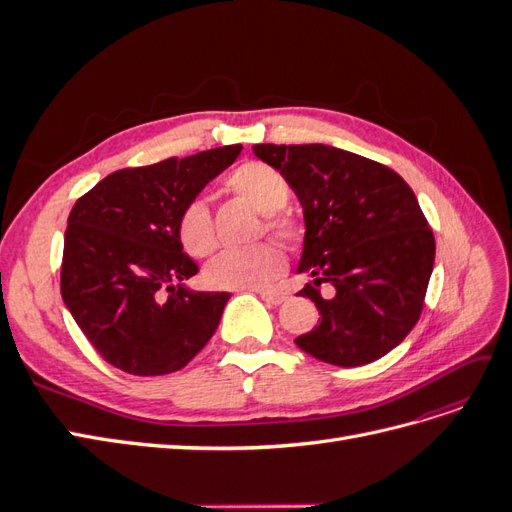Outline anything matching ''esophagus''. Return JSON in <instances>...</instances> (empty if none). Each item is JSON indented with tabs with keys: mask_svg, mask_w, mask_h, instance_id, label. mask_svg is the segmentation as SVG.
<instances>
[{
	"mask_svg": "<svg viewBox=\"0 0 512 512\" xmlns=\"http://www.w3.org/2000/svg\"><path fill=\"white\" fill-rule=\"evenodd\" d=\"M260 299L267 301L269 305H280L286 301V294L284 292H277V290H262L260 292Z\"/></svg>",
	"mask_w": 512,
	"mask_h": 512,
	"instance_id": "obj_1",
	"label": "esophagus"
}]
</instances>
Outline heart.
<instances>
[{
	"label": "heart",
	"instance_id": "1",
	"mask_svg": "<svg viewBox=\"0 0 512 512\" xmlns=\"http://www.w3.org/2000/svg\"><path fill=\"white\" fill-rule=\"evenodd\" d=\"M226 188L252 205L258 213H265V228L277 239L294 243L301 237V224L290 215L277 213L290 196L286 177L269 164L243 162L226 177ZM177 235L183 250L194 258H205L215 250L213 220L205 200H192L183 207ZM286 256L275 243H258L252 247H232L215 256L207 267V280L215 288L245 290L265 288L282 277Z\"/></svg>",
	"mask_w": 512,
	"mask_h": 512
}]
</instances>
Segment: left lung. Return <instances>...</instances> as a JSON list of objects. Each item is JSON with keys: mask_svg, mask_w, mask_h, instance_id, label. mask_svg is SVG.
<instances>
[{"mask_svg": "<svg viewBox=\"0 0 512 512\" xmlns=\"http://www.w3.org/2000/svg\"><path fill=\"white\" fill-rule=\"evenodd\" d=\"M303 207L299 292L320 324L294 339L314 359L359 367L404 342L421 318L436 239L410 185L395 170L329 145H256ZM331 283L324 300L317 286Z\"/></svg>", "mask_w": 512, "mask_h": 512, "instance_id": "8db88e82", "label": "left lung"}]
</instances>
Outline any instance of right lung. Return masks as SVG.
Returning <instances> with one entry per match:
<instances>
[{"label":"right lung","instance_id":"obj_1","mask_svg":"<svg viewBox=\"0 0 512 512\" xmlns=\"http://www.w3.org/2000/svg\"><path fill=\"white\" fill-rule=\"evenodd\" d=\"M241 149L121 168L76 200L64 237L61 297L106 363L132 376L173 374L218 329L230 294L175 286L198 273L177 222Z\"/></svg>","mask_w":512,"mask_h":512}]
</instances>
